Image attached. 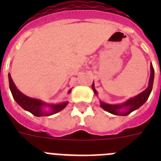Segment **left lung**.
I'll return each mask as SVG.
<instances>
[{
	"mask_svg": "<svg viewBox=\"0 0 161 161\" xmlns=\"http://www.w3.org/2000/svg\"><path fill=\"white\" fill-rule=\"evenodd\" d=\"M153 80H154V68H153V64H151V75L150 78H149L148 86L143 92L138 94L137 96L130 98L123 104L109 105V104L100 102V106L104 110H106V111L109 112L110 114H113L114 115L126 116V115L130 114L132 111L139 109L147 100V98H148L149 95L152 92V89H153ZM92 88H93V90L95 94H97V92L95 89L94 84L93 83L92 85Z\"/></svg>",
	"mask_w": 161,
	"mask_h": 161,
	"instance_id": "8db88e82",
	"label": "left lung"
}]
</instances>
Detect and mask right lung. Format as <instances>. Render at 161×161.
I'll list each match as a JSON object with an SVG mask.
<instances>
[{"label":"right lung","instance_id":"add662e5","mask_svg":"<svg viewBox=\"0 0 161 161\" xmlns=\"http://www.w3.org/2000/svg\"><path fill=\"white\" fill-rule=\"evenodd\" d=\"M8 83H9V89L12 93L13 97L17 102L20 106H22L25 110L31 112L32 114L37 117L41 116H50V115L56 114L64 109L68 102H65L60 104H47L44 103L41 100L31 98L26 95L21 93L14 85L11 78L10 74H8ZM71 93V89L68 91V93ZM44 106H48L50 109L49 112H45L43 107Z\"/></svg>","mask_w":161,"mask_h":161}]
</instances>
